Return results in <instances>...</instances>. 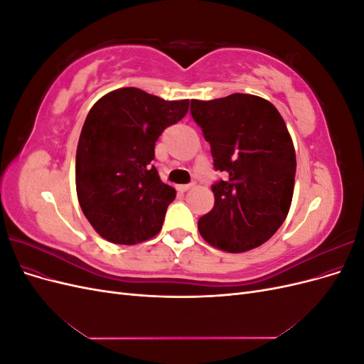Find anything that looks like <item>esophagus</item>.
<instances>
[{"mask_svg":"<svg viewBox=\"0 0 364 364\" xmlns=\"http://www.w3.org/2000/svg\"><path fill=\"white\" fill-rule=\"evenodd\" d=\"M193 188V183H186V185H179L178 186V190L181 191V193H185V191H188V190H191Z\"/></svg>","mask_w":364,"mask_h":364,"instance_id":"esophagus-1","label":"esophagus"}]
</instances>
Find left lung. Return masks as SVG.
<instances>
[{"label":"left lung","instance_id":"obj_1","mask_svg":"<svg viewBox=\"0 0 364 364\" xmlns=\"http://www.w3.org/2000/svg\"><path fill=\"white\" fill-rule=\"evenodd\" d=\"M191 115L211 146L214 168L225 179L213 185L214 208L199 218L209 245L230 253L261 246L289 214L296 153L278 109L261 97L230 94L191 100Z\"/></svg>","mask_w":364,"mask_h":364}]
</instances>
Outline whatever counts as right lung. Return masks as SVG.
I'll list each match as a JSON object with an SVG mask.
<instances>
[{"label":"right lung","mask_w":364,"mask_h":364,"mask_svg":"<svg viewBox=\"0 0 364 364\" xmlns=\"http://www.w3.org/2000/svg\"><path fill=\"white\" fill-rule=\"evenodd\" d=\"M138 87L103 95L87 114L75 155V188L87 222L115 245L155 237L176 191L159 178L155 144L188 112Z\"/></svg>","instance_id":"1"}]
</instances>
